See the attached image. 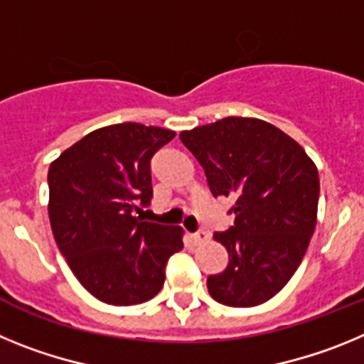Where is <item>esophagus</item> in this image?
<instances>
[{"label": "esophagus", "mask_w": 364, "mask_h": 364, "mask_svg": "<svg viewBox=\"0 0 364 364\" xmlns=\"http://www.w3.org/2000/svg\"><path fill=\"white\" fill-rule=\"evenodd\" d=\"M191 239L195 240V244H202V242H205V240H210V233L204 230H200V231H197V233H193Z\"/></svg>", "instance_id": "obj_1"}]
</instances>
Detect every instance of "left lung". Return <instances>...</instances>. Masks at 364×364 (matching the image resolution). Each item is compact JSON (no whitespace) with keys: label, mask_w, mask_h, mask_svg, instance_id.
<instances>
[{"label":"left lung","mask_w":364,"mask_h":364,"mask_svg":"<svg viewBox=\"0 0 364 364\" xmlns=\"http://www.w3.org/2000/svg\"><path fill=\"white\" fill-rule=\"evenodd\" d=\"M180 140L204 167L213 197L235 200V224L213 235L230 262L208 277V291L233 308L269 301L299 268L317 224L314 160L294 138L259 118H222L182 131Z\"/></svg>","instance_id":"obj_1"}]
</instances>
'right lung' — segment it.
Returning a JSON list of instances; mask_svg holds the SVG:
<instances>
[{"label":"right lung","mask_w":364,"mask_h":364,"mask_svg":"<svg viewBox=\"0 0 364 364\" xmlns=\"http://www.w3.org/2000/svg\"><path fill=\"white\" fill-rule=\"evenodd\" d=\"M175 131L125 124L100 127L49 167L54 240L80 284L112 306L140 304L162 290L166 264L180 252L182 228L134 213L153 197L151 159Z\"/></svg>","instance_id":"right-lung-1"}]
</instances>
